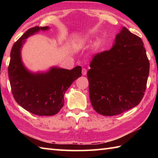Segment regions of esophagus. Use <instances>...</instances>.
Here are the masks:
<instances>
[{
	"label": "esophagus",
	"instance_id": "esophagus-1",
	"mask_svg": "<svg viewBox=\"0 0 158 158\" xmlns=\"http://www.w3.org/2000/svg\"><path fill=\"white\" fill-rule=\"evenodd\" d=\"M86 74H87V70H86V69H85V68H83L82 69V75H86Z\"/></svg>",
	"mask_w": 158,
	"mask_h": 158
}]
</instances>
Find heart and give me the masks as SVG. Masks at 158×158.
<instances>
[{
	"mask_svg": "<svg viewBox=\"0 0 158 158\" xmlns=\"http://www.w3.org/2000/svg\"><path fill=\"white\" fill-rule=\"evenodd\" d=\"M79 46V45H77V47H78Z\"/></svg>",
	"mask_w": 158,
	"mask_h": 158,
	"instance_id": "b5f03b06",
	"label": "heart"
}]
</instances>
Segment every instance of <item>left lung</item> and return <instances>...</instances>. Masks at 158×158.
<instances>
[{
    "mask_svg": "<svg viewBox=\"0 0 158 158\" xmlns=\"http://www.w3.org/2000/svg\"><path fill=\"white\" fill-rule=\"evenodd\" d=\"M87 73L90 100L103 116H115L137 106L143 97L150 63L143 41L125 27L111 49L94 56Z\"/></svg>",
    "mask_w": 158,
    "mask_h": 158,
    "instance_id": "left-lung-1",
    "label": "left lung"
}]
</instances>
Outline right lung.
Here are the masks:
<instances>
[{"label": "right lung", "mask_w": 158, "mask_h": 158, "mask_svg": "<svg viewBox=\"0 0 158 158\" xmlns=\"http://www.w3.org/2000/svg\"><path fill=\"white\" fill-rule=\"evenodd\" d=\"M49 26L31 28L15 42L10 53L8 76L15 101L26 111L38 116H53L64 105V95L81 76V67L71 70L52 67L47 72L32 73L23 65L21 50L26 39Z\"/></svg>", "instance_id": "obj_1"}]
</instances>
